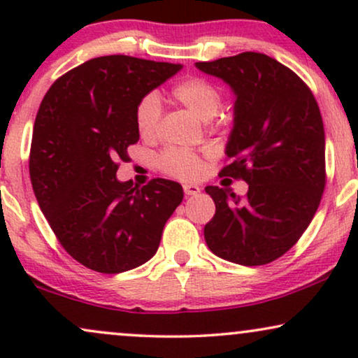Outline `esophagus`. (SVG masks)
Instances as JSON below:
<instances>
[{
	"instance_id": "esophagus-1",
	"label": "esophagus",
	"mask_w": 358,
	"mask_h": 358,
	"mask_svg": "<svg viewBox=\"0 0 358 358\" xmlns=\"http://www.w3.org/2000/svg\"><path fill=\"white\" fill-rule=\"evenodd\" d=\"M183 192H185V195H188V196L196 195V193H200V187L199 185L187 183V185H183Z\"/></svg>"
}]
</instances>
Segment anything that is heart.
<instances>
[{
    "label": "heart",
    "mask_w": 358,
    "mask_h": 358,
    "mask_svg": "<svg viewBox=\"0 0 358 358\" xmlns=\"http://www.w3.org/2000/svg\"><path fill=\"white\" fill-rule=\"evenodd\" d=\"M171 96L185 106L196 117L208 121L217 114L222 104V92L215 84L202 77H190L180 80L171 89ZM162 121V106L155 92L146 94L139 99L134 110V122L139 136L151 139L158 134ZM158 165L163 171L182 180L196 178L202 171L203 155L185 148H166L159 155Z\"/></svg>",
    "instance_id": "1"
}]
</instances>
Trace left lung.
Here are the masks:
<instances>
[{"mask_svg": "<svg viewBox=\"0 0 358 358\" xmlns=\"http://www.w3.org/2000/svg\"><path fill=\"white\" fill-rule=\"evenodd\" d=\"M195 65L236 94L225 150L231 163L219 175L249 185L244 199L227 188H205L215 202L205 241L225 261L269 264L296 244L322 200L327 171L320 108L296 73L264 53Z\"/></svg>", "mask_w": 358, "mask_h": 358, "instance_id": "8db88e82", "label": "left lung"}]
</instances>
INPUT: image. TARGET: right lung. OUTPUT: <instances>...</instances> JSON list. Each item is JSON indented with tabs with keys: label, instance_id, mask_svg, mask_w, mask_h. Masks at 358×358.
Returning a JSON list of instances; mask_svg holds the SVG:
<instances>
[{
	"label": "right lung",
	"instance_id": "obj_1",
	"mask_svg": "<svg viewBox=\"0 0 358 358\" xmlns=\"http://www.w3.org/2000/svg\"><path fill=\"white\" fill-rule=\"evenodd\" d=\"M182 69L180 64L106 55L59 77L35 117L30 178L62 248L104 274L134 269L158 250L162 232L182 203V185L153 178L119 182V162L139 133V99Z\"/></svg>",
	"mask_w": 358,
	"mask_h": 358
}]
</instances>
